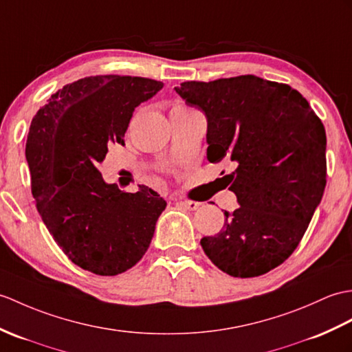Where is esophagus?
<instances>
[{
	"instance_id": "1",
	"label": "esophagus",
	"mask_w": 352,
	"mask_h": 352,
	"mask_svg": "<svg viewBox=\"0 0 352 352\" xmlns=\"http://www.w3.org/2000/svg\"><path fill=\"white\" fill-rule=\"evenodd\" d=\"M178 204L190 211H195L201 207V202H195V201H178Z\"/></svg>"
}]
</instances>
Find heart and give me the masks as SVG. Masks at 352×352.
<instances>
[{
	"label": "heart",
	"mask_w": 352,
	"mask_h": 352,
	"mask_svg": "<svg viewBox=\"0 0 352 352\" xmlns=\"http://www.w3.org/2000/svg\"><path fill=\"white\" fill-rule=\"evenodd\" d=\"M178 108H183V106H178Z\"/></svg>",
	"instance_id": "heart-1"
}]
</instances>
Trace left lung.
<instances>
[{
  "mask_svg": "<svg viewBox=\"0 0 352 352\" xmlns=\"http://www.w3.org/2000/svg\"><path fill=\"white\" fill-rule=\"evenodd\" d=\"M175 91L206 113L207 159L234 162L226 177L239 208L201 246L217 268L255 277L303 239L325 189V129L297 89L255 75L183 82Z\"/></svg>",
  "mask_w": 352,
  "mask_h": 352,
  "instance_id": "8db88e82",
  "label": "left lung"
}]
</instances>
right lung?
<instances>
[{
  "instance_id": "obj_1",
  "label": "right lung",
  "mask_w": 352,
  "mask_h": 352,
  "mask_svg": "<svg viewBox=\"0 0 352 352\" xmlns=\"http://www.w3.org/2000/svg\"><path fill=\"white\" fill-rule=\"evenodd\" d=\"M163 87L138 76H89L58 89L31 121L25 157L43 223L73 264L100 276L145 255L166 201L146 186L108 184L97 169L136 106Z\"/></svg>"
}]
</instances>
